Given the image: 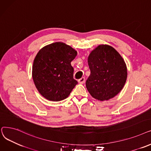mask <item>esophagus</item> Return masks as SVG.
I'll return each mask as SVG.
<instances>
[{"label":"esophagus","mask_w":151,"mask_h":151,"mask_svg":"<svg viewBox=\"0 0 151 151\" xmlns=\"http://www.w3.org/2000/svg\"><path fill=\"white\" fill-rule=\"evenodd\" d=\"M85 77H82L81 78H80V79L78 80V83H79L82 84V83H83L85 82Z\"/></svg>","instance_id":"obj_1"}]
</instances>
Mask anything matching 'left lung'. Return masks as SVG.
<instances>
[{"label": "left lung", "instance_id": "8db88e82", "mask_svg": "<svg viewBox=\"0 0 151 151\" xmlns=\"http://www.w3.org/2000/svg\"><path fill=\"white\" fill-rule=\"evenodd\" d=\"M88 63L90 75L86 81V87L93 98L106 101L123 88L127 77V66L114 48L99 45L90 54Z\"/></svg>", "mask_w": 151, "mask_h": 151}]
</instances>
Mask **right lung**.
<instances>
[{"label": "right lung", "instance_id": "1", "mask_svg": "<svg viewBox=\"0 0 151 151\" xmlns=\"http://www.w3.org/2000/svg\"><path fill=\"white\" fill-rule=\"evenodd\" d=\"M77 52L62 42H55L42 48L35 56L32 78L40 94L50 101L66 99L78 83L71 61Z\"/></svg>", "mask_w": 151, "mask_h": 151}]
</instances>
